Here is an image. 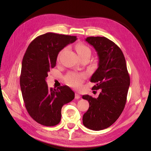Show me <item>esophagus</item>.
I'll use <instances>...</instances> for the list:
<instances>
[{"label":"esophagus","mask_w":151,"mask_h":151,"mask_svg":"<svg viewBox=\"0 0 151 151\" xmlns=\"http://www.w3.org/2000/svg\"><path fill=\"white\" fill-rule=\"evenodd\" d=\"M81 98V96L78 93H76L75 94V98L76 99H79Z\"/></svg>","instance_id":"obj_1"}]
</instances>
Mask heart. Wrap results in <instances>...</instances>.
<instances>
[{"mask_svg":"<svg viewBox=\"0 0 151 151\" xmlns=\"http://www.w3.org/2000/svg\"><path fill=\"white\" fill-rule=\"evenodd\" d=\"M76 50L77 51V54L79 57L85 55H91V50L90 48L86 46L83 43H79L76 45ZM64 50V49L62 50V51L59 53L58 58L60 57V55L62 52ZM85 76L82 74H78V73L76 72H70L65 77V80L66 83L71 87H74V88H77L80 87L83 82Z\"/></svg>","mask_w":151,"mask_h":151,"instance_id":"1","label":"heart"}]
</instances>
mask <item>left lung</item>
Wrapping results in <instances>:
<instances>
[{
	"label": "left lung",
	"instance_id": "obj_1",
	"mask_svg": "<svg viewBox=\"0 0 151 151\" xmlns=\"http://www.w3.org/2000/svg\"><path fill=\"white\" fill-rule=\"evenodd\" d=\"M86 41L94 48L99 58L98 68L91 76L96 84L93 90L101 89L97 98L83 95L89 108L83 115V125L93 130L110 127L125 108L130 86V76L121 49L106 37L91 36Z\"/></svg>",
	"mask_w": 151,
	"mask_h": 151
}]
</instances>
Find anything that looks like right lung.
Segmentation results:
<instances>
[{
  "mask_svg": "<svg viewBox=\"0 0 151 151\" xmlns=\"http://www.w3.org/2000/svg\"><path fill=\"white\" fill-rule=\"evenodd\" d=\"M76 36L47 33L33 40L22 58L20 86L25 107L40 124L52 127L61 120L65 104L74 99V91L67 86L48 88V72L55 67L58 53L74 43Z\"/></svg>",
  "mask_w": 151,
  "mask_h": 151,
  "instance_id": "obj_1",
  "label": "right lung"
}]
</instances>
